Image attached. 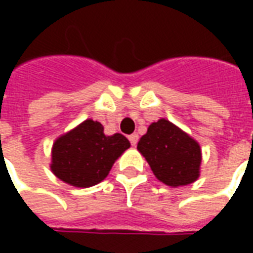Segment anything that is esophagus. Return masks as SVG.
<instances>
[{"mask_svg": "<svg viewBox=\"0 0 253 253\" xmlns=\"http://www.w3.org/2000/svg\"><path fill=\"white\" fill-rule=\"evenodd\" d=\"M138 134H131V135H128V139H130V142H131L132 146H135L138 142Z\"/></svg>", "mask_w": 253, "mask_h": 253, "instance_id": "1", "label": "esophagus"}]
</instances>
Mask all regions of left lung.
<instances>
[{
  "instance_id": "left-lung-1",
  "label": "left lung",
  "mask_w": 253,
  "mask_h": 253,
  "mask_svg": "<svg viewBox=\"0 0 253 253\" xmlns=\"http://www.w3.org/2000/svg\"><path fill=\"white\" fill-rule=\"evenodd\" d=\"M137 149L148 161L154 176L167 186H187L199 177V143L167 119L152 123L139 139Z\"/></svg>"
}]
</instances>
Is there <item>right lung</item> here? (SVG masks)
<instances>
[{"label": "right lung", "mask_w": 253, "mask_h": 253, "mask_svg": "<svg viewBox=\"0 0 253 253\" xmlns=\"http://www.w3.org/2000/svg\"><path fill=\"white\" fill-rule=\"evenodd\" d=\"M128 148L125 135H105L100 122L86 119L55 139L50 167L58 179L86 188L104 180L118 157Z\"/></svg>", "instance_id": "add662e5"}]
</instances>
